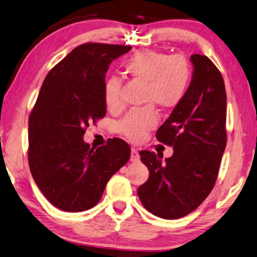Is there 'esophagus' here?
<instances>
[{
	"label": "esophagus",
	"instance_id": "esophagus-1",
	"mask_svg": "<svg viewBox=\"0 0 257 257\" xmlns=\"http://www.w3.org/2000/svg\"><path fill=\"white\" fill-rule=\"evenodd\" d=\"M139 159H140V155H139V153H138V150L137 148H135V147H132L131 148V161L132 162H137V161H139Z\"/></svg>",
	"mask_w": 257,
	"mask_h": 257
}]
</instances>
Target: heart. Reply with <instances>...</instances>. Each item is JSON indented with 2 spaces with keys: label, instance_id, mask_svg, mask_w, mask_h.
Segmentation results:
<instances>
[{
  "label": "heart",
  "instance_id": "1",
  "mask_svg": "<svg viewBox=\"0 0 257 257\" xmlns=\"http://www.w3.org/2000/svg\"><path fill=\"white\" fill-rule=\"evenodd\" d=\"M122 69L130 77L145 81L144 103H154L161 109H173L181 103L187 94L191 81L189 62L180 55L143 50L132 54L122 62ZM121 80L118 76L106 77L103 84L105 105L113 110L120 105ZM158 122L153 106L128 112L118 122L117 127L130 140L144 139L146 133Z\"/></svg>",
  "mask_w": 257,
  "mask_h": 257
}]
</instances>
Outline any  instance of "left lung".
Returning <instances> with one entry per match:
<instances>
[{
    "mask_svg": "<svg viewBox=\"0 0 257 257\" xmlns=\"http://www.w3.org/2000/svg\"><path fill=\"white\" fill-rule=\"evenodd\" d=\"M192 79L187 94L160 126L156 138L173 146L162 161L141 151L150 177L138 188L147 211L163 219H177L196 210L209 196L226 147V90L217 67L205 55L192 54Z\"/></svg>",
    "mask_w": 257,
    "mask_h": 257,
    "instance_id": "obj_1",
    "label": "left lung"
}]
</instances>
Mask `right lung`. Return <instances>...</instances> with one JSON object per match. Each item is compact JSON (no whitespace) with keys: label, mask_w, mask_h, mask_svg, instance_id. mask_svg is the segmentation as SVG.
Returning a JSON list of instances; mask_svg holds the SVG:
<instances>
[{"label":"right lung","mask_w":257,"mask_h":257,"mask_svg":"<svg viewBox=\"0 0 257 257\" xmlns=\"http://www.w3.org/2000/svg\"><path fill=\"white\" fill-rule=\"evenodd\" d=\"M130 46L88 43L50 70L29 118V166L48 202L82 212L99 202L106 183L131 156L124 140L97 150L84 143L85 128L103 118V84L114 59Z\"/></svg>","instance_id":"1"}]
</instances>
